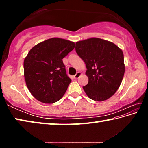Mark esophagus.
<instances>
[{"mask_svg":"<svg viewBox=\"0 0 148 148\" xmlns=\"http://www.w3.org/2000/svg\"><path fill=\"white\" fill-rule=\"evenodd\" d=\"M82 75V73L80 72H77V73H76V74L75 75V76H74V79H77V78H79V77L81 76Z\"/></svg>","mask_w":148,"mask_h":148,"instance_id":"obj_1","label":"esophagus"}]
</instances>
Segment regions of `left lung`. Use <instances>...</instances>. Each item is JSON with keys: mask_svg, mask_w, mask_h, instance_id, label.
Returning a JSON list of instances; mask_svg holds the SVG:
<instances>
[{"mask_svg": "<svg viewBox=\"0 0 148 148\" xmlns=\"http://www.w3.org/2000/svg\"><path fill=\"white\" fill-rule=\"evenodd\" d=\"M76 51L86 63L89 82L85 92L95 101L110 99L119 89L125 66L122 50L112 42L91 38L76 43Z\"/></svg>", "mask_w": 148, "mask_h": 148, "instance_id": "left-lung-1", "label": "left lung"}]
</instances>
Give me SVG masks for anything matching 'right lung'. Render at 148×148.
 Instances as JSON below:
<instances>
[{
  "label": "right lung",
  "mask_w": 148,
  "mask_h": 148,
  "mask_svg": "<svg viewBox=\"0 0 148 148\" xmlns=\"http://www.w3.org/2000/svg\"><path fill=\"white\" fill-rule=\"evenodd\" d=\"M75 43L52 38L36 44L24 59V76L32 96L38 101L52 104L59 101L71 79L62 59L74 48Z\"/></svg>",
  "instance_id": "obj_1"
}]
</instances>
